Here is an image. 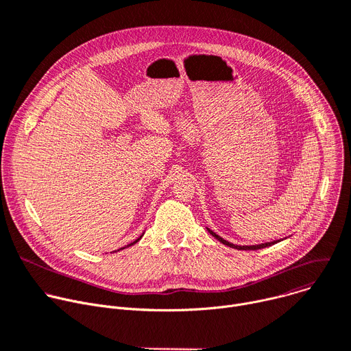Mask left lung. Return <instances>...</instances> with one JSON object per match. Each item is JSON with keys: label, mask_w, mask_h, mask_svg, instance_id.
I'll return each mask as SVG.
<instances>
[{"label": "left lung", "mask_w": 351, "mask_h": 351, "mask_svg": "<svg viewBox=\"0 0 351 351\" xmlns=\"http://www.w3.org/2000/svg\"><path fill=\"white\" fill-rule=\"evenodd\" d=\"M207 231L215 238V239H218L221 243H224V245H227V246H230V247H234V249H238V250H256V249H263V247H267V246H271V245H274V243H277L278 241H273V242H266V243H262V245H252V246H239V245H234V243H230L228 241H226V239H222L219 235H217L215 232H213L210 228H207Z\"/></svg>", "instance_id": "obj_1"}]
</instances>
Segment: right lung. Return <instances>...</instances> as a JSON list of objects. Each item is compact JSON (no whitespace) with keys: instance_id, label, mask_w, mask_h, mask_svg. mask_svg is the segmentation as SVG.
<instances>
[{"instance_id":"obj_1","label":"right lung","mask_w":351,"mask_h":351,"mask_svg":"<svg viewBox=\"0 0 351 351\" xmlns=\"http://www.w3.org/2000/svg\"><path fill=\"white\" fill-rule=\"evenodd\" d=\"M141 237H143V235H141ZM141 237H140V238H138V239H136V241H134V242H133V243H130V245H127V246H132V245H134V243H137V242H138V241H140V239H141ZM121 249H124V247H121Z\"/></svg>"}]
</instances>
